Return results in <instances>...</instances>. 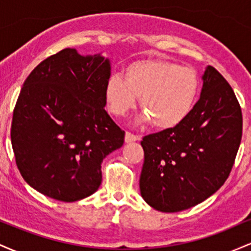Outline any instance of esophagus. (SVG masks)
Segmentation results:
<instances>
[{"label": "esophagus", "mask_w": 251, "mask_h": 251, "mask_svg": "<svg viewBox=\"0 0 251 251\" xmlns=\"http://www.w3.org/2000/svg\"><path fill=\"white\" fill-rule=\"evenodd\" d=\"M138 139H139V137H138V135L131 133V132H126V134H125V142L126 143L135 142V140H138Z\"/></svg>", "instance_id": "obj_1"}]
</instances>
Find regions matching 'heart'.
Listing matches in <instances>:
<instances>
[{"mask_svg": "<svg viewBox=\"0 0 251 251\" xmlns=\"http://www.w3.org/2000/svg\"><path fill=\"white\" fill-rule=\"evenodd\" d=\"M200 91L195 70L162 59L132 62L125 70V79L112 75L105 86L109 111L122 117L140 98L145 112L140 122H151L157 128H171L180 124L194 108Z\"/></svg>", "mask_w": 251, "mask_h": 251, "instance_id": "obj_1", "label": "heart"}]
</instances>
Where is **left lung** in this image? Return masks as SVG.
Returning a JSON list of instances; mask_svg holds the SVG:
<instances>
[{
  "instance_id": "8db88e82",
  "label": "left lung",
  "mask_w": 251,
  "mask_h": 251,
  "mask_svg": "<svg viewBox=\"0 0 251 251\" xmlns=\"http://www.w3.org/2000/svg\"><path fill=\"white\" fill-rule=\"evenodd\" d=\"M242 109L234 89L212 66L200 100L175 127L145 135L140 194L149 205L178 212L205 201L227 179L242 139Z\"/></svg>"
}]
</instances>
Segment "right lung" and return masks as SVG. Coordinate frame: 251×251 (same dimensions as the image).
Listing matches in <instances>:
<instances>
[{
  "label": "right lung",
  "mask_w": 251,
  "mask_h": 251,
  "mask_svg": "<svg viewBox=\"0 0 251 251\" xmlns=\"http://www.w3.org/2000/svg\"><path fill=\"white\" fill-rule=\"evenodd\" d=\"M109 61L65 48L34 68L11 120L15 162L24 179L62 201L88 197L101 184V163L122 148L123 131L106 112Z\"/></svg>",
  "instance_id": "obj_1"
}]
</instances>
